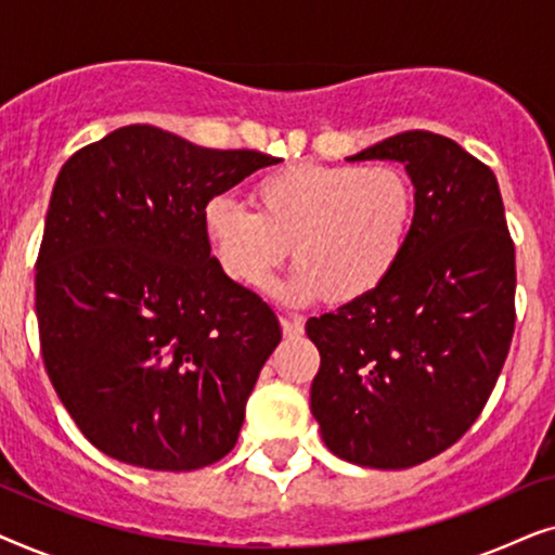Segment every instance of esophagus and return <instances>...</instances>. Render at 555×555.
Segmentation results:
<instances>
[{
	"label": "esophagus",
	"instance_id": "34e87169",
	"mask_svg": "<svg viewBox=\"0 0 555 555\" xmlns=\"http://www.w3.org/2000/svg\"><path fill=\"white\" fill-rule=\"evenodd\" d=\"M280 325H283V333L287 338H300L302 336V323L295 315L283 313V315H280Z\"/></svg>",
	"mask_w": 555,
	"mask_h": 555
}]
</instances>
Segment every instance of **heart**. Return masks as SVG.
<instances>
[{"label":"heart","mask_w":555,"mask_h":555,"mask_svg":"<svg viewBox=\"0 0 555 555\" xmlns=\"http://www.w3.org/2000/svg\"><path fill=\"white\" fill-rule=\"evenodd\" d=\"M249 211L230 196L202 207V232L217 268L242 287H264L295 262L283 295L356 306L389 283L404 260L416 219V189L393 164L298 162L253 189Z\"/></svg>","instance_id":"b5f03b06"}]
</instances>
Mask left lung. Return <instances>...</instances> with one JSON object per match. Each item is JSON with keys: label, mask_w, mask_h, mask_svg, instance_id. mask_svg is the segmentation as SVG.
Masks as SVG:
<instances>
[{"label": "left lung", "mask_w": 555, "mask_h": 555, "mask_svg": "<svg viewBox=\"0 0 555 555\" xmlns=\"http://www.w3.org/2000/svg\"><path fill=\"white\" fill-rule=\"evenodd\" d=\"M406 166L416 219L389 283L306 323L321 353L310 412L361 467L437 457L488 404L515 331V245L498 179L439 133L406 131L348 158Z\"/></svg>", "instance_id": "1"}]
</instances>
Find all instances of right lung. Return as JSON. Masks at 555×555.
Segmentation results:
<instances>
[{
    "label": "right lung",
    "instance_id": "right-lung-1",
    "mask_svg": "<svg viewBox=\"0 0 555 555\" xmlns=\"http://www.w3.org/2000/svg\"><path fill=\"white\" fill-rule=\"evenodd\" d=\"M270 164L135 124L60 169L35 264L42 361L108 457L192 473L237 444L283 333L260 295L217 268L202 207Z\"/></svg>",
    "mask_w": 555,
    "mask_h": 555
}]
</instances>
